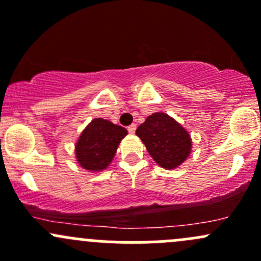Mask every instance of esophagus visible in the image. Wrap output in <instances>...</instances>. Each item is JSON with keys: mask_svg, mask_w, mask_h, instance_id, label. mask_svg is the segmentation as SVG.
<instances>
[{"mask_svg": "<svg viewBox=\"0 0 261 261\" xmlns=\"http://www.w3.org/2000/svg\"><path fill=\"white\" fill-rule=\"evenodd\" d=\"M137 129V125L136 124H130L129 127H128V132H129L130 134H134V132Z\"/></svg>", "mask_w": 261, "mask_h": 261, "instance_id": "34e87169", "label": "esophagus"}]
</instances>
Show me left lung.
Masks as SVG:
<instances>
[{"label":"left lung","mask_w":261,"mask_h":261,"mask_svg":"<svg viewBox=\"0 0 261 261\" xmlns=\"http://www.w3.org/2000/svg\"><path fill=\"white\" fill-rule=\"evenodd\" d=\"M148 153L156 164L165 169H174L189 156L192 150L190 134L168 114L153 113L137 128Z\"/></svg>","instance_id":"obj_1"}]
</instances>
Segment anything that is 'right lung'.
Wrapping results in <instances>:
<instances>
[{
	"instance_id": "right-lung-1",
	"label": "right lung",
	"mask_w": 261,
	"mask_h": 261,
	"mask_svg": "<svg viewBox=\"0 0 261 261\" xmlns=\"http://www.w3.org/2000/svg\"><path fill=\"white\" fill-rule=\"evenodd\" d=\"M128 134L125 128L109 120L94 118L75 143V158L89 172H100L111 164L120 141Z\"/></svg>"
}]
</instances>
